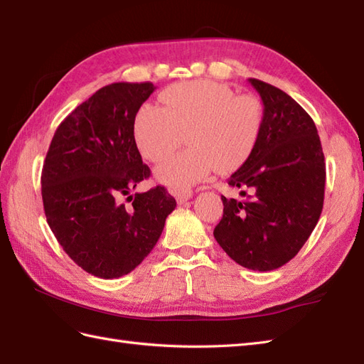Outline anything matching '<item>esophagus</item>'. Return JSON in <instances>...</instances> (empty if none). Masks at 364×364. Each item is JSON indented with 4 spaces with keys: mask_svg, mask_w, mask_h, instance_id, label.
<instances>
[{
    "mask_svg": "<svg viewBox=\"0 0 364 364\" xmlns=\"http://www.w3.org/2000/svg\"><path fill=\"white\" fill-rule=\"evenodd\" d=\"M192 198V192L191 191H184V192H176L175 193V200L178 204H184L188 200Z\"/></svg>",
    "mask_w": 364,
    "mask_h": 364,
    "instance_id": "obj_1",
    "label": "esophagus"
}]
</instances>
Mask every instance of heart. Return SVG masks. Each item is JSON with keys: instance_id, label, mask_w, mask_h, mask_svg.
<instances>
[{"instance_id": "1", "label": "heart", "mask_w": 364, "mask_h": 364, "mask_svg": "<svg viewBox=\"0 0 364 364\" xmlns=\"http://www.w3.org/2000/svg\"><path fill=\"white\" fill-rule=\"evenodd\" d=\"M163 107L147 105L134 121V138L146 160L160 163L181 144L189 149L164 161L156 180L175 192L189 191L217 169L237 171L252 155L262 129L257 102L237 98L218 82L195 80L167 87Z\"/></svg>"}]
</instances>
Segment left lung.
<instances>
[{
  "instance_id": "1",
  "label": "left lung",
  "mask_w": 364,
  "mask_h": 364,
  "mask_svg": "<svg viewBox=\"0 0 364 364\" xmlns=\"http://www.w3.org/2000/svg\"><path fill=\"white\" fill-rule=\"evenodd\" d=\"M263 101L252 155L228 181L243 200H223L213 237L240 266L274 271L300 252L318 223L326 163L314 119L286 92L249 78Z\"/></svg>"
}]
</instances>
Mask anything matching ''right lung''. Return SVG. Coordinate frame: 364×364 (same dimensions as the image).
<instances>
[{"mask_svg": "<svg viewBox=\"0 0 364 364\" xmlns=\"http://www.w3.org/2000/svg\"><path fill=\"white\" fill-rule=\"evenodd\" d=\"M154 90L152 82L101 87L61 121L43 164L48 225L75 264L98 278L132 272L176 206L163 186L130 195L151 176L135 144L134 121Z\"/></svg>", "mask_w": 364, "mask_h": 364, "instance_id": "right-lung-1", "label": "right lung"}]
</instances>
